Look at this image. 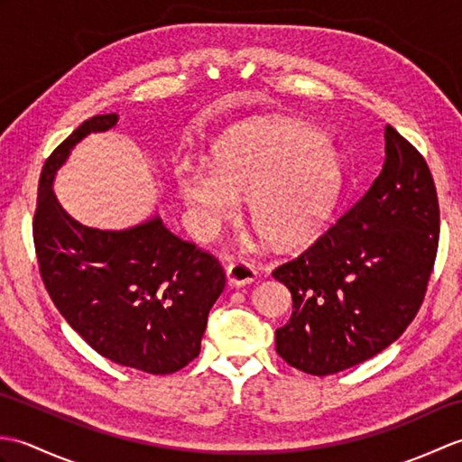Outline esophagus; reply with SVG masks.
Masks as SVG:
<instances>
[{
  "mask_svg": "<svg viewBox=\"0 0 462 462\" xmlns=\"http://www.w3.org/2000/svg\"><path fill=\"white\" fill-rule=\"evenodd\" d=\"M226 276H228V282L232 286H248V283L258 278V270L254 268V263H250L248 260L238 258L230 262Z\"/></svg>",
  "mask_w": 462,
  "mask_h": 462,
  "instance_id": "obj_1",
  "label": "esophagus"
}]
</instances>
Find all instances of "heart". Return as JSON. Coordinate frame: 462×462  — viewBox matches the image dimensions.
<instances>
[{"label":"heart","mask_w":462,"mask_h":462,"mask_svg":"<svg viewBox=\"0 0 462 462\" xmlns=\"http://www.w3.org/2000/svg\"><path fill=\"white\" fill-rule=\"evenodd\" d=\"M343 164L323 136L293 123L252 126L222 141L210 169L176 166L174 180L204 232L214 234L250 199L256 230L276 246H296L328 220L343 189Z\"/></svg>","instance_id":"obj_1"}]
</instances>
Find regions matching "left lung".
<instances>
[{"instance_id": "8db88e82", "label": "left lung", "mask_w": 462, "mask_h": 462, "mask_svg": "<svg viewBox=\"0 0 462 462\" xmlns=\"http://www.w3.org/2000/svg\"><path fill=\"white\" fill-rule=\"evenodd\" d=\"M439 200L413 144L385 126V161L369 190L298 258L272 272L293 311L278 356L331 375L389 347L415 319L439 248Z\"/></svg>"}]
</instances>
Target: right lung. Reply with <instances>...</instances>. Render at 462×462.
<instances>
[{
	"instance_id": "add662e5",
	"label": "right lung",
	"mask_w": 462,
	"mask_h": 462,
	"mask_svg": "<svg viewBox=\"0 0 462 462\" xmlns=\"http://www.w3.org/2000/svg\"><path fill=\"white\" fill-rule=\"evenodd\" d=\"M116 121V113L91 116L45 161L33 218L39 273L59 313L97 353L169 375L199 357L210 308L226 286L220 262L174 236L159 216L126 230L83 226L51 189L73 146Z\"/></svg>"
}]
</instances>
